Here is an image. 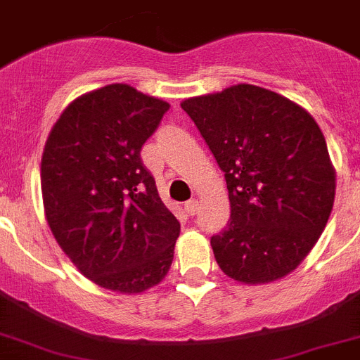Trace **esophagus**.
<instances>
[{
    "mask_svg": "<svg viewBox=\"0 0 360 360\" xmlns=\"http://www.w3.org/2000/svg\"><path fill=\"white\" fill-rule=\"evenodd\" d=\"M186 212L189 214V216H196V214L200 212V202H198V200H189V202L186 203Z\"/></svg>",
    "mask_w": 360,
    "mask_h": 360,
    "instance_id": "1",
    "label": "esophagus"
}]
</instances>
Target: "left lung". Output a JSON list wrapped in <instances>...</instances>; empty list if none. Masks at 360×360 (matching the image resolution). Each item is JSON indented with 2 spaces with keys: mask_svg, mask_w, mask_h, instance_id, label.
<instances>
[{
  "mask_svg": "<svg viewBox=\"0 0 360 360\" xmlns=\"http://www.w3.org/2000/svg\"><path fill=\"white\" fill-rule=\"evenodd\" d=\"M225 173L230 223L210 237L230 278L266 283L296 269L332 212L335 173L307 110L268 89L240 84L186 100Z\"/></svg>",
  "mask_w": 360,
  "mask_h": 360,
  "instance_id": "8db88e82",
  "label": "left lung"
}]
</instances>
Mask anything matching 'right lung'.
<instances>
[{
	"label": "right lung",
	"mask_w": 360,
	"mask_h": 360,
	"mask_svg": "<svg viewBox=\"0 0 360 360\" xmlns=\"http://www.w3.org/2000/svg\"><path fill=\"white\" fill-rule=\"evenodd\" d=\"M169 105L124 84L72 101L46 141V219L78 269L110 291L143 292L166 276L180 223L141 150Z\"/></svg>",
	"instance_id": "obj_1"
}]
</instances>
